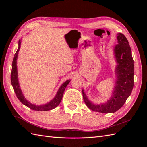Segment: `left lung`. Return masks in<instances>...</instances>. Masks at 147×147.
<instances>
[{"instance_id": "1", "label": "left lung", "mask_w": 147, "mask_h": 147, "mask_svg": "<svg viewBox=\"0 0 147 147\" xmlns=\"http://www.w3.org/2000/svg\"><path fill=\"white\" fill-rule=\"evenodd\" d=\"M117 45L113 49L117 62L115 70L116 80L110 98L105 103L96 104L88 99L84 90H82L84 103L89 109L94 112L102 113L117 112L130 96L134 86V65L131 47L126 37L121 33L117 34Z\"/></svg>"}]
</instances>
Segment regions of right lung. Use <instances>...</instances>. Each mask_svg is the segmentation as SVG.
<instances>
[{
	"label": "right lung",
	"mask_w": 147,
	"mask_h": 147,
	"mask_svg": "<svg viewBox=\"0 0 147 147\" xmlns=\"http://www.w3.org/2000/svg\"><path fill=\"white\" fill-rule=\"evenodd\" d=\"M21 40H19L18 42V48L15 53L14 56V58L13 60L12 63V68H11V85L14 89V91L16 97H18L22 104L25 105L26 106L28 107L30 109L36 110V111H48L50 110L56 108L57 106H58L60 104V102L63 98L64 92L65 89L67 86V84L70 82V80H67L65 81L59 88L57 91L55 97L51 100L49 102L43 105H35L34 104L30 103L27 99L25 98L23 92L21 90L20 86V83L18 81V70H17V58L18 55V52L21 47Z\"/></svg>",
	"instance_id": "1"
}]
</instances>
